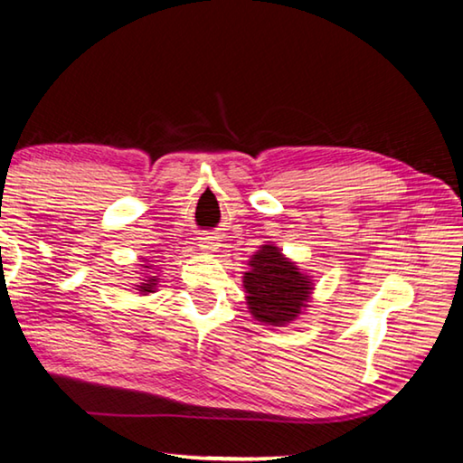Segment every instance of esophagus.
<instances>
[{
	"mask_svg": "<svg viewBox=\"0 0 463 463\" xmlns=\"http://www.w3.org/2000/svg\"><path fill=\"white\" fill-rule=\"evenodd\" d=\"M200 247L203 249V253H216L218 241L214 237H202L200 239Z\"/></svg>",
	"mask_w": 463,
	"mask_h": 463,
	"instance_id": "1",
	"label": "esophagus"
}]
</instances>
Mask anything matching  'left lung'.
Returning <instances> with one entry per match:
<instances>
[{
	"mask_svg": "<svg viewBox=\"0 0 463 463\" xmlns=\"http://www.w3.org/2000/svg\"><path fill=\"white\" fill-rule=\"evenodd\" d=\"M247 266L243 274L247 309L260 326L284 327L309 309L313 276L286 258L280 247L263 243Z\"/></svg>",
	"mask_w": 463,
	"mask_h": 463,
	"instance_id": "obj_1",
	"label": "left lung"
}]
</instances>
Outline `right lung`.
Wrapping results in <instances>:
<instances>
[{
    "label": "right lung",
    "instance_id": "obj_1",
    "mask_svg": "<svg viewBox=\"0 0 463 463\" xmlns=\"http://www.w3.org/2000/svg\"><path fill=\"white\" fill-rule=\"evenodd\" d=\"M142 261L144 263H137V266L142 268L144 276L139 278V284H134V286H136V290H137L139 297H148V295H152V292L158 290L160 278H158L156 271H152V269H156V268H154V261L152 260L142 258Z\"/></svg>",
    "mask_w": 463,
    "mask_h": 463
}]
</instances>
